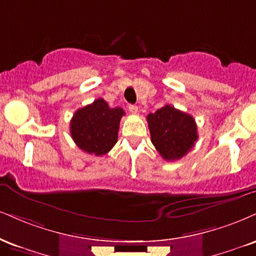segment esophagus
<instances>
[{"instance_id":"obj_1","label":"esophagus","mask_w":256,"mask_h":256,"mask_svg":"<svg viewBox=\"0 0 256 256\" xmlns=\"http://www.w3.org/2000/svg\"><path fill=\"white\" fill-rule=\"evenodd\" d=\"M128 110H130L132 114H137L138 107L136 106V104H128Z\"/></svg>"}]
</instances>
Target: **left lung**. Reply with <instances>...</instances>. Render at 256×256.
Wrapping results in <instances>:
<instances>
[{
    "label": "left lung",
    "mask_w": 256,
    "mask_h": 256,
    "mask_svg": "<svg viewBox=\"0 0 256 256\" xmlns=\"http://www.w3.org/2000/svg\"><path fill=\"white\" fill-rule=\"evenodd\" d=\"M146 120L154 146L166 161L184 158L198 140L194 118L170 104L148 114Z\"/></svg>",
    "instance_id": "8db88e82"
}]
</instances>
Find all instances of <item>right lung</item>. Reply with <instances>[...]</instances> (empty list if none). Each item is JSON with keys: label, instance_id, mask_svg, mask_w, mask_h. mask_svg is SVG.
<instances>
[{"label": "right lung", "instance_id": "add662e5", "mask_svg": "<svg viewBox=\"0 0 256 256\" xmlns=\"http://www.w3.org/2000/svg\"><path fill=\"white\" fill-rule=\"evenodd\" d=\"M124 114V110L110 108L104 98L78 108L70 122L74 142L84 152L104 155L118 140L120 119Z\"/></svg>", "mask_w": 256, "mask_h": 256}]
</instances>
